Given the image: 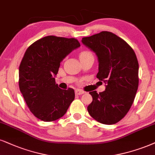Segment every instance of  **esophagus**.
I'll use <instances>...</instances> for the list:
<instances>
[{
    "instance_id": "1",
    "label": "esophagus",
    "mask_w": 155,
    "mask_h": 155,
    "mask_svg": "<svg viewBox=\"0 0 155 155\" xmlns=\"http://www.w3.org/2000/svg\"><path fill=\"white\" fill-rule=\"evenodd\" d=\"M84 93H85V92H84L83 91H81V90H78V89L75 90V94H76V95H82V94H83Z\"/></svg>"
}]
</instances>
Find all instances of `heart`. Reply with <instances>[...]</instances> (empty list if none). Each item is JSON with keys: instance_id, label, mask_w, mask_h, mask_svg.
<instances>
[{"instance_id": "1", "label": "heart", "mask_w": 155, "mask_h": 155, "mask_svg": "<svg viewBox=\"0 0 155 155\" xmlns=\"http://www.w3.org/2000/svg\"><path fill=\"white\" fill-rule=\"evenodd\" d=\"M87 54H91V53L90 52V51H82V52L81 53V54H80V57L85 56V55H87Z\"/></svg>"}]
</instances>
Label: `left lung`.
Instances as JSON below:
<instances>
[{
    "label": "left lung",
    "mask_w": 155,
    "mask_h": 155,
    "mask_svg": "<svg viewBox=\"0 0 155 155\" xmlns=\"http://www.w3.org/2000/svg\"><path fill=\"white\" fill-rule=\"evenodd\" d=\"M82 42L98 57L96 77L106 84L104 92L89 93L93 101L87 111L101 124H115L129 112L138 89L136 54L124 39L109 31L84 37Z\"/></svg>",
    "instance_id": "8db88e82"
}]
</instances>
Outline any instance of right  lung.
<instances>
[{
	"label": "right lung",
	"mask_w": 155,
	"mask_h": 155,
	"mask_svg": "<svg viewBox=\"0 0 155 155\" xmlns=\"http://www.w3.org/2000/svg\"><path fill=\"white\" fill-rule=\"evenodd\" d=\"M80 46L74 38L47 36L26 49L19 66V89L29 110L41 121L62 117L74 99V90L60 88L54 77L63 59Z\"/></svg>",
	"instance_id": "1"
}]
</instances>
